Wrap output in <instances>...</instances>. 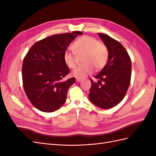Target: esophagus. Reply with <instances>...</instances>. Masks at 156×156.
Returning <instances> with one entry per match:
<instances>
[{
	"label": "esophagus",
	"mask_w": 156,
	"mask_h": 156,
	"mask_svg": "<svg viewBox=\"0 0 156 156\" xmlns=\"http://www.w3.org/2000/svg\"><path fill=\"white\" fill-rule=\"evenodd\" d=\"M81 79H80V78H76V81L77 82H80V81H81Z\"/></svg>",
	"instance_id": "esophagus-1"
}]
</instances>
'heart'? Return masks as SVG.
<instances>
[{
    "label": "heart",
    "instance_id": "heart-1",
    "mask_svg": "<svg viewBox=\"0 0 156 156\" xmlns=\"http://www.w3.org/2000/svg\"><path fill=\"white\" fill-rule=\"evenodd\" d=\"M72 49L76 55L84 54L82 60L84 64L78 66L72 72L73 76L77 78L82 79L91 74L94 66L96 70L101 69L107 62L108 53L107 48L93 37L84 36L79 37L73 43ZM74 54L68 50L64 53V61L69 68L75 66Z\"/></svg>",
    "mask_w": 156,
    "mask_h": 156
}]
</instances>
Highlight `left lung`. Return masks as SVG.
Here are the masks:
<instances>
[{"label": "left lung", "mask_w": 156, "mask_h": 156, "mask_svg": "<svg viewBox=\"0 0 156 156\" xmlns=\"http://www.w3.org/2000/svg\"><path fill=\"white\" fill-rule=\"evenodd\" d=\"M98 34L108 49V61L94 77L98 81L90 80L92 86L88 97L93 104L107 109L117 105L126 96L131 81V62L119 41L105 34Z\"/></svg>", "instance_id": "8db88e82"}]
</instances>
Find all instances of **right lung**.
I'll return each mask as SVG.
<instances>
[{
  "mask_svg": "<svg viewBox=\"0 0 156 156\" xmlns=\"http://www.w3.org/2000/svg\"><path fill=\"white\" fill-rule=\"evenodd\" d=\"M83 34L75 31L53 35L36 42L28 51L22 67L23 84L37 109L51 112L64 104L75 78L63 80L69 72L63 55L71 42Z\"/></svg>",
  "mask_w": 156,
  "mask_h": 156,
  "instance_id": "right-lung-1",
  "label": "right lung"
}]
</instances>
